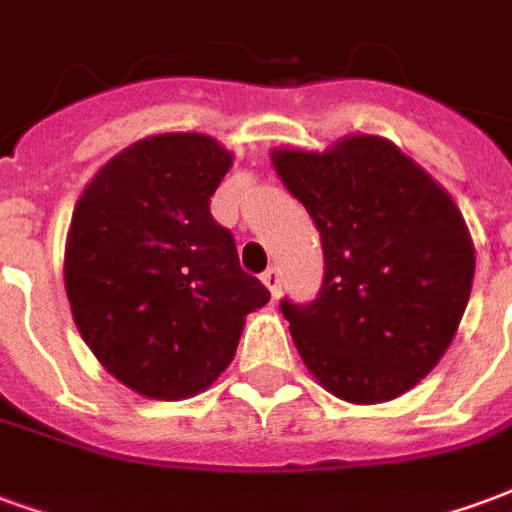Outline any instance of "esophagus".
Returning a JSON list of instances; mask_svg holds the SVG:
<instances>
[{"label":"esophagus","instance_id":"1","mask_svg":"<svg viewBox=\"0 0 512 512\" xmlns=\"http://www.w3.org/2000/svg\"><path fill=\"white\" fill-rule=\"evenodd\" d=\"M263 285H266L268 290H271V296L277 299L279 296V288H282V274H279V268H266L263 271Z\"/></svg>","mask_w":512,"mask_h":512}]
</instances>
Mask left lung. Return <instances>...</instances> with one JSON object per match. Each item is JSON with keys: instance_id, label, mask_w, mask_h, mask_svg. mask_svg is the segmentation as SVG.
<instances>
[{"instance_id": "8db88e82", "label": "left lung", "mask_w": 512, "mask_h": 512, "mask_svg": "<svg viewBox=\"0 0 512 512\" xmlns=\"http://www.w3.org/2000/svg\"><path fill=\"white\" fill-rule=\"evenodd\" d=\"M271 158L321 233L318 296L279 304L304 365L348 403L403 395L439 365L472 293L474 246L458 205L381 136Z\"/></svg>"}]
</instances>
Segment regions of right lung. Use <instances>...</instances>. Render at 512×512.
Instances as JSON below:
<instances>
[{
	"mask_svg": "<svg viewBox=\"0 0 512 512\" xmlns=\"http://www.w3.org/2000/svg\"><path fill=\"white\" fill-rule=\"evenodd\" d=\"M230 164L211 136H147L98 169L73 208V321L98 362L139 395L208 389L233 362L246 315L271 299L211 216Z\"/></svg>",
	"mask_w": 512,
	"mask_h": 512,
	"instance_id": "add662e5",
	"label": "right lung"
}]
</instances>
